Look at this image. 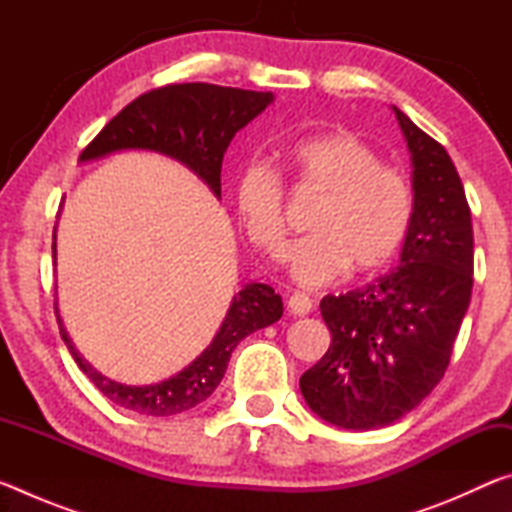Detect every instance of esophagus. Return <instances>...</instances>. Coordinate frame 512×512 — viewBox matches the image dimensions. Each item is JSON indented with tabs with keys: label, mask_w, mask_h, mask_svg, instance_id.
Returning <instances> with one entry per match:
<instances>
[{
	"label": "esophagus",
	"mask_w": 512,
	"mask_h": 512,
	"mask_svg": "<svg viewBox=\"0 0 512 512\" xmlns=\"http://www.w3.org/2000/svg\"><path fill=\"white\" fill-rule=\"evenodd\" d=\"M287 307H289V311L293 316H307L309 311H311V307H314V300H311L307 293H293V296L289 298V302H287Z\"/></svg>",
	"instance_id": "34e87169"
}]
</instances>
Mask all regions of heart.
I'll return each instance as SVG.
<instances>
[{
	"instance_id": "1",
	"label": "heart",
	"mask_w": 512,
	"mask_h": 512,
	"mask_svg": "<svg viewBox=\"0 0 512 512\" xmlns=\"http://www.w3.org/2000/svg\"><path fill=\"white\" fill-rule=\"evenodd\" d=\"M287 167L300 189L323 194L309 216L314 235L287 250L293 280L316 289L352 273H375L397 255L413 219L409 176L384 164L352 133H323L287 149ZM235 201L241 225L257 250L280 257L284 241V185L262 162L239 171Z\"/></svg>"
}]
</instances>
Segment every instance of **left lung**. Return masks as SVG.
<instances>
[{
	"mask_svg": "<svg viewBox=\"0 0 512 512\" xmlns=\"http://www.w3.org/2000/svg\"><path fill=\"white\" fill-rule=\"evenodd\" d=\"M393 110L413 164L400 266L320 300L332 343L300 377L309 409L354 431L400 420L436 388L472 296L474 235L461 178L445 146Z\"/></svg>",
	"mask_w": 512,
	"mask_h": 512,
	"instance_id": "8db88e82",
	"label": "left lung"
}]
</instances>
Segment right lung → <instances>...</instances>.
Masks as SVG:
<instances>
[{
    "instance_id": "1",
    "label": "right lung",
    "mask_w": 512,
    "mask_h": 512,
    "mask_svg": "<svg viewBox=\"0 0 512 512\" xmlns=\"http://www.w3.org/2000/svg\"><path fill=\"white\" fill-rule=\"evenodd\" d=\"M271 103L273 92L223 88L212 83L164 85L137 97L115 119H110L85 146L81 162L126 149L155 151L183 162L205 180L214 196L221 198V164L232 137ZM51 250L56 259V230ZM282 311V298L273 287L248 282L232 298L212 343L178 375L149 386H126L103 377L76 352L60 316L58 327L74 361L110 402L142 415H176L205 402L221 384L237 343L257 329L273 325L282 318Z\"/></svg>"
}]
</instances>
